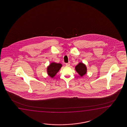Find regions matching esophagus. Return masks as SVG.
I'll list each match as a JSON object with an SVG mask.
<instances>
[{
    "instance_id": "obj_1",
    "label": "esophagus",
    "mask_w": 127,
    "mask_h": 127,
    "mask_svg": "<svg viewBox=\"0 0 127 127\" xmlns=\"http://www.w3.org/2000/svg\"><path fill=\"white\" fill-rule=\"evenodd\" d=\"M70 65V62L67 63H66V65L67 66H69Z\"/></svg>"
}]
</instances>
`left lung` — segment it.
<instances>
[{"label":"left lung","instance_id":"8db88e82","mask_svg":"<svg viewBox=\"0 0 127 127\" xmlns=\"http://www.w3.org/2000/svg\"><path fill=\"white\" fill-rule=\"evenodd\" d=\"M75 69L81 77L83 76L87 73V67L85 64L81 62L75 66Z\"/></svg>","mask_w":127,"mask_h":127}]
</instances>
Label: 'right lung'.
I'll list each match as a JSON object with an SVG mask.
<instances>
[{"label":"right lung","instance_id":"add662e5","mask_svg":"<svg viewBox=\"0 0 127 127\" xmlns=\"http://www.w3.org/2000/svg\"><path fill=\"white\" fill-rule=\"evenodd\" d=\"M62 64L60 63H51L49 66L47 67V72L48 75L51 78H53L56 75L62 67Z\"/></svg>","mask_w":127,"mask_h":127}]
</instances>
